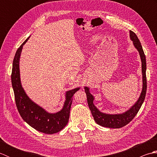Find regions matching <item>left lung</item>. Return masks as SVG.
<instances>
[{
  "label": "left lung",
  "mask_w": 157,
  "mask_h": 157,
  "mask_svg": "<svg viewBox=\"0 0 157 157\" xmlns=\"http://www.w3.org/2000/svg\"><path fill=\"white\" fill-rule=\"evenodd\" d=\"M129 37L131 40L133 42L134 47L137 49L139 52L140 56L142 62V89L141 94L140 95L138 101L135 102L134 105H132L128 111L124 113H119V114H107V113H102L94 105V97L90 92V88L87 86H85V92L87 96V101L88 106L90 110L92 115L94 117V121L97 124L102 127L109 128H120L126 125L127 124L132 121L135 117V116L139 111L142 103L144 101L146 96V56L144 55V51L142 49L141 43L140 42L138 38L134 32L129 31Z\"/></svg>",
  "instance_id": "1"
}]
</instances>
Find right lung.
I'll use <instances>...</instances> for the list:
<instances>
[{
    "label": "right lung",
    "instance_id": "obj_1",
    "mask_svg": "<svg viewBox=\"0 0 157 157\" xmlns=\"http://www.w3.org/2000/svg\"><path fill=\"white\" fill-rule=\"evenodd\" d=\"M29 37L25 40L17 51L13 62L11 83L15 94L17 108L22 119L33 128L44 134H53L61 131L67 124L72 97L80 88L67 91L65 101L61 111L51 113L32 101L23 88L19 71L20 56L24 45Z\"/></svg>",
    "mask_w": 157,
    "mask_h": 157
}]
</instances>
